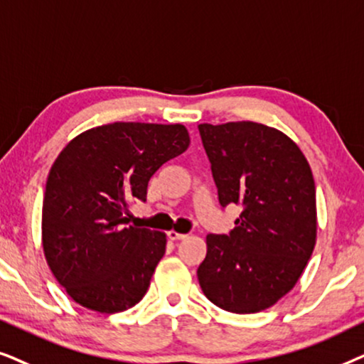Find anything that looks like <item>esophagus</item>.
I'll return each instance as SVG.
<instances>
[{
    "label": "esophagus",
    "mask_w": 364,
    "mask_h": 364,
    "mask_svg": "<svg viewBox=\"0 0 364 364\" xmlns=\"http://www.w3.org/2000/svg\"><path fill=\"white\" fill-rule=\"evenodd\" d=\"M168 238L169 240H185L186 238V235L185 232H178V231H174V230H171V231H168Z\"/></svg>",
    "instance_id": "34e87169"
}]
</instances>
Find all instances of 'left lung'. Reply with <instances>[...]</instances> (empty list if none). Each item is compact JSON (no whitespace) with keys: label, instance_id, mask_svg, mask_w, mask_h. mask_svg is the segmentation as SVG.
<instances>
[{"label":"left lung","instance_id":"obj_1","mask_svg":"<svg viewBox=\"0 0 364 364\" xmlns=\"http://www.w3.org/2000/svg\"><path fill=\"white\" fill-rule=\"evenodd\" d=\"M198 129L220 205L243 208L230 235L206 236L198 281L221 309L263 311L294 288L316 245L311 168L298 144L271 126L235 121Z\"/></svg>","mask_w":364,"mask_h":364}]
</instances>
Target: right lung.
<instances>
[{
    "mask_svg": "<svg viewBox=\"0 0 364 364\" xmlns=\"http://www.w3.org/2000/svg\"><path fill=\"white\" fill-rule=\"evenodd\" d=\"M190 146L183 124L118 123L86 129L48 174L41 215L45 258L73 301L91 311H126L143 299L166 235L124 228L148 181Z\"/></svg>",
    "mask_w": 364,
    "mask_h": 364,
    "instance_id": "obj_1",
    "label": "right lung"
}]
</instances>
